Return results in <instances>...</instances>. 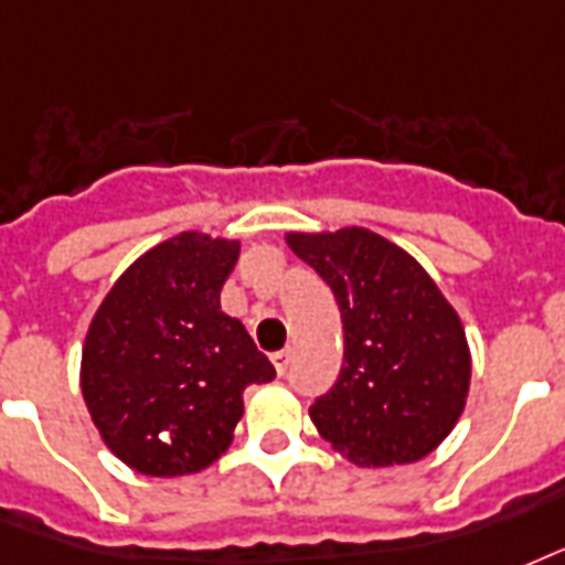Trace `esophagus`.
I'll return each mask as SVG.
<instances>
[{"label":"esophagus","instance_id":"1","mask_svg":"<svg viewBox=\"0 0 565 565\" xmlns=\"http://www.w3.org/2000/svg\"><path fill=\"white\" fill-rule=\"evenodd\" d=\"M288 362H291V351H277V353H270V365H274V369H277V374H286Z\"/></svg>","mask_w":565,"mask_h":565}]
</instances>
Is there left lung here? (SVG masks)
Returning <instances> with one entry per match:
<instances>
[{
    "label": "left lung",
    "mask_w": 565,
    "mask_h": 565,
    "mask_svg": "<svg viewBox=\"0 0 565 565\" xmlns=\"http://www.w3.org/2000/svg\"><path fill=\"white\" fill-rule=\"evenodd\" d=\"M286 244L342 312V371L309 406L318 433L360 469L424 460L469 397L471 353L457 309L404 247L365 226L286 233Z\"/></svg>",
    "instance_id": "obj_1"
}]
</instances>
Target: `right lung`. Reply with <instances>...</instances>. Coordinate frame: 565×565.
<instances>
[{"label": "right lung", "instance_id": "1", "mask_svg": "<svg viewBox=\"0 0 565 565\" xmlns=\"http://www.w3.org/2000/svg\"><path fill=\"white\" fill-rule=\"evenodd\" d=\"M238 238L179 233L129 265L82 344V397L96 430L138 475L182 478L233 445L244 388L274 365L221 309Z\"/></svg>", "mask_w": 565, "mask_h": 565}]
</instances>
